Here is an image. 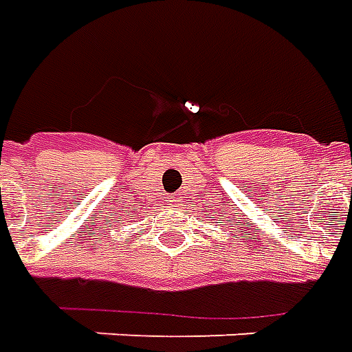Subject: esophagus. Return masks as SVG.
<instances>
[{"instance_id": "obj_1", "label": "esophagus", "mask_w": 352, "mask_h": 352, "mask_svg": "<svg viewBox=\"0 0 352 352\" xmlns=\"http://www.w3.org/2000/svg\"><path fill=\"white\" fill-rule=\"evenodd\" d=\"M167 204H169V206H177V204H179V202H181V196L179 195H171V196H167V200H166Z\"/></svg>"}]
</instances>
